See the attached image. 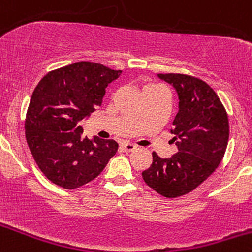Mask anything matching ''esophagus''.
Listing matches in <instances>:
<instances>
[{
	"mask_svg": "<svg viewBox=\"0 0 252 252\" xmlns=\"http://www.w3.org/2000/svg\"><path fill=\"white\" fill-rule=\"evenodd\" d=\"M122 148H123V150L126 151V153H130V151L135 150L138 146L134 145V144H131V143H128V141H126V143L122 144Z\"/></svg>",
	"mask_w": 252,
	"mask_h": 252,
	"instance_id": "34e87169",
	"label": "esophagus"
}]
</instances>
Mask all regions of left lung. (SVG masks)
Returning a JSON list of instances; mask_svg holds the SVG:
<instances>
[{"label": "left lung", "instance_id": "left-lung-1", "mask_svg": "<svg viewBox=\"0 0 252 252\" xmlns=\"http://www.w3.org/2000/svg\"><path fill=\"white\" fill-rule=\"evenodd\" d=\"M158 77L177 92L178 112L171 134L178 153L168 158L153 153V163L141 175L154 191L175 198L193 191L219 166L229 140L228 114L214 90L202 80L182 74Z\"/></svg>", "mask_w": 252, "mask_h": 252}]
</instances>
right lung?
<instances>
[{
	"label": "right lung",
	"instance_id": "1",
	"mask_svg": "<svg viewBox=\"0 0 252 252\" xmlns=\"http://www.w3.org/2000/svg\"><path fill=\"white\" fill-rule=\"evenodd\" d=\"M97 63L79 61L46 74L32 94L26 139L41 172L60 187L91 182L118 150L112 139L82 135L80 122L102 104L108 84L121 76Z\"/></svg>",
	"mask_w": 252,
	"mask_h": 252
}]
</instances>
